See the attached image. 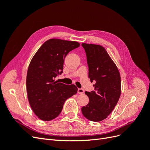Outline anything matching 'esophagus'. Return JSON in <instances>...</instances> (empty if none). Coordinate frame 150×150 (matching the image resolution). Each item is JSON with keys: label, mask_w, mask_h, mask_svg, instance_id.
I'll list each match as a JSON object with an SVG mask.
<instances>
[{"label": "esophagus", "mask_w": 150, "mask_h": 150, "mask_svg": "<svg viewBox=\"0 0 150 150\" xmlns=\"http://www.w3.org/2000/svg\"><path fill=\"white\" fill-rule=\"evenodd\" d=\"M78 93L79 94H83L84 93V89L83 88H79L78 89Z\"/></svg>", "instance_id": "34e87169"}]
</instances>
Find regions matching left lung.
Instances as JSON below:
<instances>
[{
    "label": "left lung",
    "mask_w": 150,
    "mask_h": 150,
    "mask_svg": "<svg viewBox=\"0 0 150 150\" xmlns=\"http://www.w3.org/2000/svg\"><path fill=\"white\" fill-rule=\"evenodd\" d=\"M89 68L88 77L94 91H86L89 103L81 108L88 120L97 122L106 119L116 106L121 94V77L106 49L99 45L83 43Z\"/></svg>",
    "instance_id": "obj_1"
}]
</instances>
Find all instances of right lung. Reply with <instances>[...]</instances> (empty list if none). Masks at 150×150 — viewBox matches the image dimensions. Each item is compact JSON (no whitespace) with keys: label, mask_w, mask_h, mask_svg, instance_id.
I'll list each match as a JSON object with an SVG mask.
<instances>
[{"label":"right lung","mask_w":150,"mask_h":150,"mask_svg":"<svg viewBox=\"0 0 150 150\" xmlns=\"http://www.w3.org/2000/svg\"><path fill=\"white\" fill-rule=\"evenodd\" d=\"M79 47L75 41L51 39L45 42L30 62L26 87L30 106L36 116L51 121L60 114L67 99L78 92L74 84L55 81L63 72L64 59L72 50Z\"/></svg>","instance_id":"1"}]
</instances>
